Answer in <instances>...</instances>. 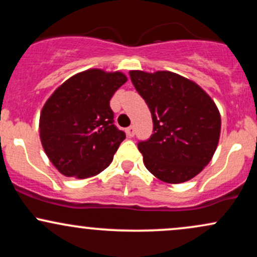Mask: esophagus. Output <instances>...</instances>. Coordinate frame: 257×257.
Returning a JSON list of instances; mask_svg holds the SVG:
<instances>
[{"mask_svg":"<svg viewBox=\"0 0 257 257\" xmlns=\"http://www.w3.org/2000/svg\"><path fill=\"white\" fill-rule=\"evenodd\" d=\"M125 133H126V135H128V137H134V133H135V131H134V126L133 125H131V126H128V128L125 129Z\"/></svg>","mask_w":257,"mask_h":257,"instance_id":"34e87169","label":"esophagus"}]
</instances>
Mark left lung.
Instances as JSON below:
<instances>
[{"mask_svg":"<svg viewBox=\"0 0 257 257\" xmlns=\"http://www.w3.org/2000/svg\"><path fill=\"white\" fill-rule=\"evenodd\" d=\"M152 114L153 134L138 144L150 173L167 184L204 169L219 144L221 116L214 100L191 79L170 71H129Z\"/></svg>","mask_w":257,"mask_h":257,"instance_id":"8db88e82","label":"left lung"}]
</instances>
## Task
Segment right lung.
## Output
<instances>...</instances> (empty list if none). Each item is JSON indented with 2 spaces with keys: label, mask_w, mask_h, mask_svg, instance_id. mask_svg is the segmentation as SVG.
Masks as SVG:
<instances>
[{
  "label": "right lung",
  "mask_w": 257,
  "mask_h": 257,
  "mask_svg": "<svg viewBox=\"0 0 257 257\" xmlns=\"http://www.w3.org/2000/svg\"><path fill=\"white\" fill-rule=\"evenodd\" d=\"M128 81L119 71L76 73L54 90L40 116V138L53 166L65 176L87 179L106 169L124 132L113 124L110 100Z\"/></svg>",
  "instance_id": "obj_1"
}]
</instances>
